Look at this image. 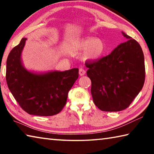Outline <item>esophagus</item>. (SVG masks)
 <instances>
[{"label": "esophagus", "mask_w": 154, "mask_h": 154, "mask_svg": "<svg viewBox=\"0 0 154 154\" xmlns=\"http://www.w3.org/2000/svg\"><path fill=\"white\" fill-rule=\"evenodd\" d=\"M79 73L80 76H83V75L85 74V71L83 69H80L79 71Z\"/></svg>", "instance_id": "obj_1"}]
</instances>
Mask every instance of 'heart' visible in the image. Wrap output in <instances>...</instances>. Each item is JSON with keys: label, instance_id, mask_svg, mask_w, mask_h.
I'll return each instance as SVG.
<instances>
[{"label": "heart", "instance_id": "b5f03b06", "mask_svg": "<svg viewBox=\"0 0 154 154\" xmlns=\"http://www.w3.org/2000/svg\"><path fill=\"white\" fill-rule=\"evenodd\" d=\"M72 48L76 51H84L82 58L85 60L95 61L100 58L105 53V45L100 38L87 37L78 41Z\"/></svg>", "mask_w": 154, "mask_h": 154}]
</instances>
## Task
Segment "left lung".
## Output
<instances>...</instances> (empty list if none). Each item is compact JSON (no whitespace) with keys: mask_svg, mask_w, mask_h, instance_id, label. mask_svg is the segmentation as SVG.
<instances>
[{"mask_svg":"<svg viewBox=\"0 0 154 154\" xmlns=\"http://www.w3.org/2000/svg\"><path fill=\"white\" fill-rule=\"evenodd\" d=\"M126 42L109 55L86 62L87 75L92 82L93 101L103 111L126 109L142 90L145 82L144 55L140 45L122 32Z\"/></svg>","mask_w":154,"mask_h":154,"instance_id":"left-lung-1","label":"left lung"}]
</instances>
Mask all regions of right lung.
I'll return each instance as SVG.
<instances>
[{
  "mask_svg": "<svg viewBox=\"0 0 154 154\" xmlns=\"http://www.w3.org/2000/svg\"><path fill=\"white\" fill-rule=\"evenodd\" d=\"M26 40L22 38L7 58L6 80L9 89L28 114L38 116L58 114L66 105L69 90L79 77V69L41 72L29 71L22 60Z\"/></svg>",
  "mask_w": 154,
  "mask_h": 154,
  "instance_id": "obj_1",
  "label": "right lung"
}]
</instances>
